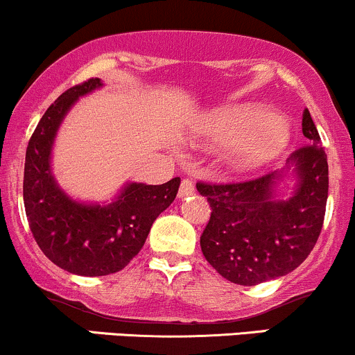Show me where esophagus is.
Instances as JSON below:
<instances>
[{
    "instance_id": "1",
    "label": "esophagus",
    "mask_w": 355,
    "mask_h": 355,
    "mask_svg": "<svg viewBox=\"0 0 355 355\" xmlns=\"http://www.w3.org/2000/svg\"><path fill=\"white\" fill-rule=\"evenodd\" d=\"M191 194H194V184H193V181H189V179H182L181 188H179L178 196H179V198H186V196H191Z\"/></svg>"
}]
</instances>
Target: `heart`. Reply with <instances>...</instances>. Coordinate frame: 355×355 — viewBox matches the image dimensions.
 I'll use <instances>...</instances> for the list:
<instances>
[{
    "instance_id": "obj_1",
    "label": "heart",
    "mask_w": 355,
    "mask_h": 355,
    "mask_svg": "<svg viewBox=\"0 0 355 355\" xmlns=\"http://www.w3.org/2000/svg\"><path fill=\"white\" fill-rule=\"evenodd\" d=\"M203 139L227 144L225 162L237 174H252L276 161L288 146L289 127L283 116L268 113L261 105H230L205 118Z\"/></svg>"
}]
</instances>
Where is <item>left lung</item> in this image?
I'll list each match as a JSON object with an SVG mask.
<instances>
[{
    "instance_id": "left-lung-1",
    "label": "left lung",
    "mask_w": 355,
    "mask_h": 355,
    "mask_svg": "<svg viewBox=\"0 0 355 355\" xmlns=\"http://www.w3.org/2000/svg\"><path fill=\"white\" fill-rule=\"evenodd\" d=\"M301 127L308 146L293 152L283 171L245 182L196 184L211 208L200 239L201 252L232 283L255 286L286 276L318 240L329 198V164L308 110ZM289 170L295 176L293 191L281 197L277 186Z\"/></svg>"
}]
</instances>
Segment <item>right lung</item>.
<instances>
[{
	"label": "right lung",
	"instance_id": "1",
	"mask_svg": "<svg viewBox=\"0 0 355 355\" xmlns=\"http://www.w3.org/2000/svg\"><path fill=\"white\" fill-rule=\"evenodd\" d=\"M87 79L60 94L40 118L25 157L24 203L40 250L67 272L106 276L118 272L140 252L152 223L176 198L181 179L164 184L127 182L112 203L71 198L52 174V147L69 110L81 96L101 87Z\"/></svg>",
	"mask_w": 355,
	"mask_h": 355
}]
</instances>
